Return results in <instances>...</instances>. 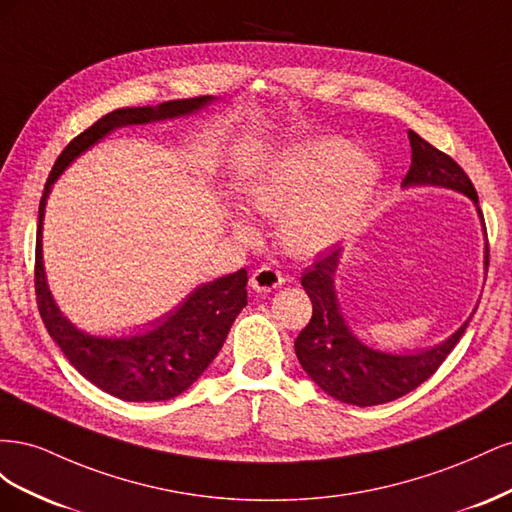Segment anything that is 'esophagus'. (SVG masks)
<instances>
[{
    "instance_id": "esophagus-1",
    "label": "esophagus",
    "mask_w": 512,
    "mask_h": 512,
    "mask_svg": "<svg viewBox=\"0 0 512 512\" xmlns=\"http://www.w3.org/2000/svg\"><path fill=\"white\" fill-rule=\"evenodd\" d=\"M282 284H284L282 273L277 271V269H273V267H269V265H262L250 277V286L256 292H271L275 288H280Z\"/></svg>"
}]
</instances>
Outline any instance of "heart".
I'll list each match as a JSON object with an SVG mask.
<instances>
[{
  "label": "heart",
  "instance_id": "b5f03b06",
  "mask_svg": "<svg viewBox=\"0 0 512 512\" xmlns=\"http://www.w3.org/2000/svg\"><path fill=\"white\" fill-rule=\"evenodd\" d=\"M380 179L367 153L342 138H316L256 166L241 185L245 207L280 218V235L292 254L314 256L354 230ZM239 239H252L245 218L230 220Z\"/></svg>",
  "mask_w": 512,
  "mask_h": 512
}]
</instances>
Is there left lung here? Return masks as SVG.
Returning a JSON list of instances; mask_svg holds the SVG:
<instances>
[{
    "mask_svg": "<svg viewBox=\"0 0 512 512\" xmlns=\"http://www.w3.org/2000/svg\"><path fill=\"white\" fill-rule=\"evenodd\" d=\"M412 147V164L404 179V188L410 185H444L472 198L478 207V194L470 177L451 156L429 145L416 132H408ZM480 220L485 218L478 209ZM342 247L320 256L312 267L305 269L301 286L312 299L314 314L307 327L294 342V352L301 367L307 371L324 393L352 406H378L404 397L418 384L436 374L448 354L453 352L468 322L455 331L444 344L427 352L416 354H386L371 350L352 335L339 312L333 277ZM485 265L489 267V245Z\"/></svg>",
    "mask_w": 512,
    "mask_h": 512,
    "instance_id": "8db88e82",
    "label": "left lung"
}]
</instances>
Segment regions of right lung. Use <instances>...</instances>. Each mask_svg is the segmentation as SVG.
<instances>
[{
    "label": "right lung",
    "mask_w": 512,
    "mask_h": 512,
    "mask_svg": "<svg viewBox=\"0 0 512 512\" xmlns=\"http://www.w3.org/2000/svg\"><path fill=\"white\" fill-rule=\"evenodd\" d=\"M211 96L170 100L160 106L117 108L74 136L46 179L38 209L36 235V301L40 318L72 367L98 389L123 401H164L181 395L203 374L224 346L232 322L247 305V271L241 269L196 288L177 312L158 320V327L134 337L104 339L79 331L57 309L42 267V218L51 185L64 170L117 128L190 115L209 104Z\"/></svg>",
    "instance_id": "obj_1"
}]
</instances>
